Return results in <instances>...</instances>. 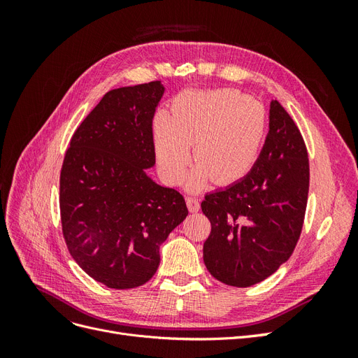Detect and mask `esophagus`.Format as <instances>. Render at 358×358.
Returning <instances> with one entry per match:
<instances>
[{
	"label": "esophagus",
	"instance_id": "esophagus-1",
	"mask_svg": "<svg viewBox=\"0 0 358 358\" xmlns=\"http://www.w3.org/2000/svg\"><path fill=\"white\" fill-rule=\"evenodd\" d=\"M187 206L189 212H199L200 210V200L196 197H187Z\"/></svg>",
	"mask_w": 358,
	"mask_h": 358
}]
</instances>
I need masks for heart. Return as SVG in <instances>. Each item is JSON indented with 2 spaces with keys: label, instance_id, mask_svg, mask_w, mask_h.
I'll use <instances>...</instances> for the list:
<instances>
[{
  "label": "heart",
  "instance_id": "1",
  "mask_svg": "<svg viewBox=\"0 0 358 358\" xmlns=\"http://www.w3.org/2000/svg\"><path fill=\"white\" fill-rule=\"evenodd\" d=\"M267 117L251 96L231 90L179 95L171 115L154 117V146L162 178L180 183L191 166V149L200 169L189 187L210 178L218 185L242 179L252 169L263 146Z\"/></svg>",
  "mask_w": 358,
  "mask_h": 358
}]
</instances>
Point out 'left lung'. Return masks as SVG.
I'll return each mask as SVG.
<instances>
[{"instance_id":"1","label":"left lung","mask_w":358,"mask_h":358,"mask_svg":"<svg viewBox=\"0 0 358 358\" xmlns=\"http://www.w3.org/2000/svg\"><path fill=\"white\" fill-rule=\"evenodd\" d=\"M268 134L248 175L206 194L201 210L212 230L203 246L210 275L231 287H251L291 257L305 222L309 158L296 122L276 100Z\"/></svg>"}]
</instances>
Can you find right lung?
<instances>
[{
	"label": "right lung",
	"instance_id": "1",
	"mask_svg": "<svg viewBox=\"0 0 358 358\" xmlns=\"http://www.w3.org/2000/svg\"><path fill=\"white\" fill-rule=\"evenodd\" d=\"M159 82L112 90L76 129L62 161L59 210L69 252L96 282L146 284L159 245L187 218L182 194L150 180Z\"/></svg>",
	"mask_w": 358,
	"mask_h": 358
}]
</instances>
